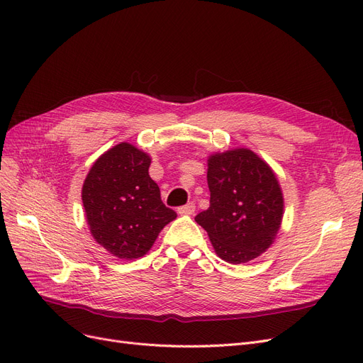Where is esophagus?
<instances>
[{
    "label": "esophagus",
    "mask_w": 363,
    "mask_h": 363,
    "mask_svg": "<svg viewBox=\"0 0 363 363\" xmlns=\"http://www.w3.org/2000/svg\"><path fill=\"white\" fill-rule=\"evenodd\" d=\"M194 211H195L194 202H189V204H186V206L177 208V213L182 214V216H191V214H194Z\"/></svg>",
    "instance_id": "esophagus-1"
}]
</instances>
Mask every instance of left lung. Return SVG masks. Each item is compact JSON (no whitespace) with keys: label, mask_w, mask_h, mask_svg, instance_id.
I'll return each instance as SVG.
<instances>
[{"label":"left lung","mask_w":363,"mask_h":363,"mask_svg":"<svg viewBox=\"0 0 363 363\" xmlns=\"http://www.w3.org/2000/svg\"><path fill=\"white\" fill-rule=\"evenodd\" d=\"M207 165L210 207L195 220L225 262H249L271 247L280 230L284 198L279 179L247 147L216 152Z\"/></svg>","instance_id":"1"}]
</instances>
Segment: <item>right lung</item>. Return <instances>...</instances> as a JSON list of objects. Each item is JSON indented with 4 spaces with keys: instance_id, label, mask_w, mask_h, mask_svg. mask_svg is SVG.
<instances>
[{
    "instance_id": "right-lung-1",
    "label": "right lung",
    "mask_w": 363,
    "mask_h": 363,
    "mask_svg": "<svg viewBox=\"0 0 363 363\" xmlns=\"http://www.w3.org/2000/svg\"><path fill=\"white\" fill-rule=\"evenodd\" d=\"M150 156L131 143L101 155L82 187V201L94 240L113 256L133 260L146 255L159 232L176 219L150 179Z\"/></svg>"
}]
</instances>
